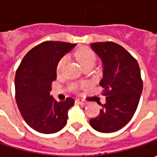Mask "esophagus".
I'll list each match as a JSON object with an SVG mask.
<instances>
[{"label": "esophagus", "instance_id": "1", "mask_svg": "<svg viewBox=\"0 0 157 157\" xmlns=\"http://www.w3.org/2000/svg\"><path fill=\"white\" fill-rule=\"evenodd\" d=\"M77 101V103L78 104H79V105H87L88 104V101H86V100H76Z\"/></svg>", "mask_w": 157, "mask_h": 157}]
</instances>
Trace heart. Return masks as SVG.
<instances>
[{"label": "heart", "instance_id": "obj_1", "mask_svg": "<svg viewBox=\"0 0 157 157\" xmlns=\"http://www.w3.org/2000/svg\"><path fill=\"white\" fill-rule=\"evenodd\" d=\"M76 57L78 58L79 63L82 65V67H86L87 65L94 64L95 61H96L95 54L94 53V52H92L88 48H81V49H79L78 52H76ZM66 62H67L66 57H63V58H61L59 60L57 66V73H61L62 72V71H63L65 64H66Z\"/></svg>", "mask_w": 157, "mask_h": 157}]
</instances>
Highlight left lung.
<instances>
[{"instance_id":"left-lung-1","label":"left lung","mask_w":157,"mask_h":157,"mask_svg":"<svg viewBox=\"0 0 157 157\" xmlns=\"http://www.w3.org/2000/svg\"><path fill=\"white\" fill-rule=\"evenodd\" d=\"M91 48L101 59L105 103L100 114L90 120L92 128L101 133L122 128L135 114L142 93L139 64L122 46L113 42L94 43Z\"/></svg>"}]
</instances>
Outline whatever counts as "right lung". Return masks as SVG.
<instances>
[{"mask_svg":"<svg viewBox=\"0 0 157 157\" xmlns=\"http://www.w3.org/2000/svg\"><path fill=\"white\" fill-rule=\"evenodd\" d=\"M76 45L63 42H44L28 52L16 71V104L26 123L39 133H57L67 122L68 111L75 101L67 98L57 102L50 93L52 82L57 78L59 60Z\"/></svg>","mask_w":157,"mask_h":157,"instance_id":"obj_1","label":"right lung"}]
</instances>
